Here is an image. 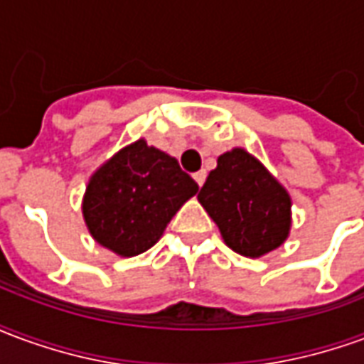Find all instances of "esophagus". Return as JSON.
Returning <instances> with one entry per match:
<instances>
[{"label":"esophagus","instance_id":"esophagus-1","mask_svg":"<svg viewBox=\"0 0 364 364\" xmlns=\"http://www.w3.org/2000/svg\"><path fill=\"white\" fill-rule=\"evenodd\" d=\"M193 177H195V181L198 183V187H203V183H205V179H206V171L205 169H200V171H197V173L193 175Z\"/></svg>","mask_w":364,"mask_h":364}]
</instances>
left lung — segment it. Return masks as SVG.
Instances as JSON below:
<instances>
[{
  "instance_id": "8db88e82",
  "label": "left lung",
  "mask_w": 364,
  "mask_h": 364,
  "mask_svg": "<svg viewBox=\"0 0 364 364\" xmlns=\"http://www.w3.org/2000/svg\"><path fill=\"white\" fill-rule=\"evenodd\" d=\"M198 203L216 222L230 250L245 257H261L289 237L290 195L259 159L244 148L222 154Z\"/></svg>"
}]
</instances>
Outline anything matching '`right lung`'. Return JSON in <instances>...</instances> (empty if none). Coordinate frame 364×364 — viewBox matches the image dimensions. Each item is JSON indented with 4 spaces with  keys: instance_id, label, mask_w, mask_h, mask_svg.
<instances>
[{
    "instance_id": "add662e5",
    "label": "right lung",
    "mask_w": 364,
    "mask_h": 364,
    "mask_svg": "<svg viewBox=\"0 0 364 364\" xmlns=\"http://www.w3.org/2000/svg\"><path fill=\"white\" fill-rule=\"evenodd\" d=\"M197 191L177 159L140 138L91 175L83 195V220L97 244L120 257H134L158 242Z\"/></svg>"
}]
</instances>
